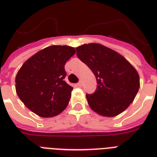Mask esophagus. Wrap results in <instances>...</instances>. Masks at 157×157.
Returning a JSON list of instances; mask_svg holds the SVG:
<instances>
[{
	"instance_id": "34e87169",
	"label": "esophagus",
	"mask_w": 157,
	"mask_h": 157,
	"mask_svg": "<svg viewBox=\"0 0 157 157\" xmlns=\"http://www.w3.org/2000/svg\"><path fill=\"white\" fill-rule=\"evenodd\" d=\"M77 86H78L79 87H81V86H82V83H81V81H79L78 83H77Z\"/></svg>"
}]
</instances>
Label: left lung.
Instances as JSON below:
<instances>
[{
	"mask_svg": "<svg viewBox=\"0 0 157 157\" xmlns=\"http://www.w3.org/2000/svg\"><path fill=\"white\" fill-rule=\"evenodd\" d=\"M76 55L93 71L97 89L86 94L90 107L103 117H116L134 101L139 89V76L124 57L97 43L76 48Z\"/></svg>",
	"mask_w": 157,
	"mask_h": 157,
	"instance_id": "left-lung-1",
	"label": "left lung"
}]
</instances>
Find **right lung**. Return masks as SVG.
Returning <instances> with one entry per match:
<instances>
[{
    "label": "right lung",
    "instance_id": "add662e5",
    "mask_svg": "<svg viewBox=\"0 0 157 157\" xmlns=\"http://www.w3.org/2000/svg\"><path fill=\"white\" fill-rule=\"evenodd\" d=\"M76 50L67 45H51L35 54L16 75V93L28 109L39 117L61 113L71 98L72 87L64 81V65Z\"/></svg>",
    "mask_w": 157,
    "mask_h": 157
}]
</instances>
